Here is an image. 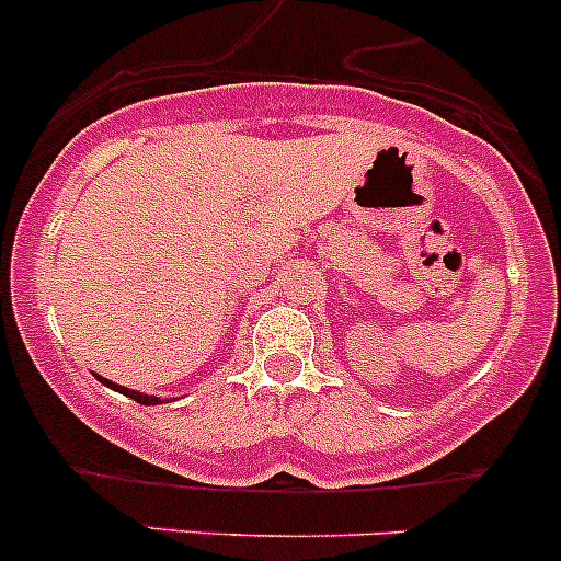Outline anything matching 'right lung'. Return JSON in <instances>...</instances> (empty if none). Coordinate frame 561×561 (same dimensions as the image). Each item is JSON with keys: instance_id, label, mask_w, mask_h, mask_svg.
<instances>
[{"instance_id": "right-lung-1", "label": "right lung", "mask_w": 561, "mask_h": 561, "mask_svg": "<svg viewBox=\"0 0 561 561\" xmlns=\"http://www.w3.org/2000/svg\"><path fill=\"white\" fill-rule=\"evenodd\" d=\"M99 381H102V385H107L110 390H118V392H124V396H129V399H135L138 401V404H160V399H151V396H144V392H135V390H129V387H122V385H115V381H107V379H102V376H96Z\"/></svg>"}]
</instances>
